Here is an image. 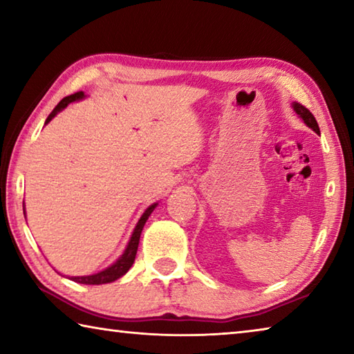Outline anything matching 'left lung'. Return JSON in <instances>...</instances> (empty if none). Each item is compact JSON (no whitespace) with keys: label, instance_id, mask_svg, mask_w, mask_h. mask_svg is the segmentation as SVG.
I'll return each mask as SVG.
<instances>
[{"label":"left lung","instance_id":"8db88e82","mask_svg":"<svg viewBox=\"0 0 354 354\" xmlns=\"http://www.w3.org/2000/svg\"><path fill=\"white\" fill-rule=\"evenodd\" d=\"M292 109L297 112V115L301 118L304 123H306V127H309L310 129H313L314 133L320 134V129H319V124H317V120H315V117L313 115V113L309 112V109H306V107H304L303 104L297 103V101H293V103H292Z\"/></svg>","mask_w":354,"mask_h":354}]
</instances>
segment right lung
Listing matches in <instances>:
<instances>
[{
	"instance_id": "1",
	"label": "right lung",
	"mask_w": 354,
	"mask_h": 354,
	"mask_svg": "<svg viewBox=\"0 0 354 354\" xmlns=\"http://www.w3.org/2000/svg\"><path fill=\"white\" fill-rule=\"evenodd\" d=\"M86 98V93L84 92H76L73 95H70V97H65L61 103H59L53 112L48 115V118L45 120V124H48L51 122L53 118H55L59 112L64 111L65 107H67L70 103H73V101H81ZM158 206V203H153L151 206H148L145 209V212L142 214V217L137 221V225L134 227L133 234H131L129 242L127 245V248H124L123 254L118 257V259L112 263V266L106 267L104 270H101L98 273H93V274H84V277H68V279L75 281V283H80V284H87V286H100V284H107V283H113V281H117L118 278H122L123 274H127L128 270L131 267H133L134 259H136V254H137V247H139V241H140V234H142V230L143 226H145L147 220L151 212ZM25 211V209H23ZM26 214V211H25Z\"/></svg>"
}]
</instances>
